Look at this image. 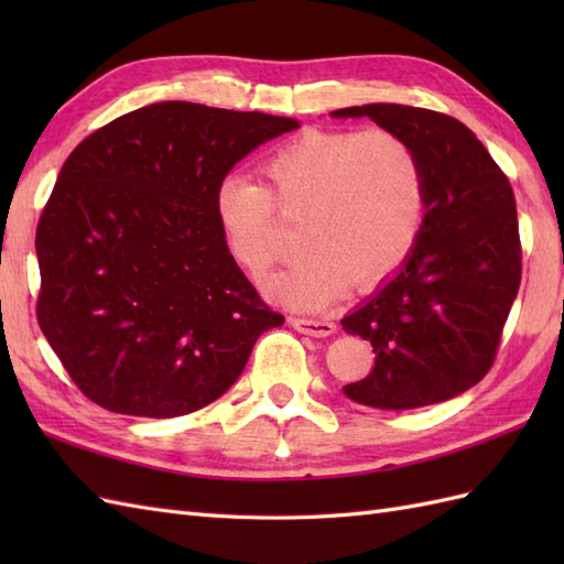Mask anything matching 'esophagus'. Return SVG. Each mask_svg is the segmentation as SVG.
I'll return each mask as SVG.
<instances>
[{"instance_id":"1","label":"esophagus","mask_w":564,"mask_h":564,"mask_svg":"<svg viewBox=\"0 0 564 564\" xmlns=\"http://www.w3.org/2000/svg\"><path fill=\"white\" fill-rule=\"evenodd\" d=\"M291 327L303 332V334H310V337H329V334L337 332V325L334 322H327V319H307V317H291Z\"/></svg>"}]
</instances>
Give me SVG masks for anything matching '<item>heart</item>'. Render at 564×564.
<instances>
[{
  "label": "heart",
  "mask_w": 564,
  "mask_h": 564,
  "mask_svg": "<svg viewBox=\"0 0 564 564\" xmlns=\"http://www.w3.org/2000/svg\"><path fill=\"white\" fill-rule=\"evenodd\" d=\"M269 186L225 174L213 194L230 257L261 275L279 257V213L303 218L305 249L269 291L295 310H319L398 271L422 232L426 182L414 148L392 130H307L263 162Z\"/></svg>",
  "instance_id": "heart-1"
}]
</instances>
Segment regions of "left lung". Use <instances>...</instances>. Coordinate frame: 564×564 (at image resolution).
Segmentation results:
<instances>
[{
    "label": "left lung",
    "instance_id": "obj_1",
    "mask_svg": "<svg viewBox=\"0 0 564 564\" xmlns=\"http://www.w3.org/2000/svg\"><path fill=\"white\" fill-rule=\"evenodd\" d=\"M370 118L419 154L426 215L412 254L388 283L341 319L373 346L370 373L346 398L378 410L436 404L492 368L521 283L517 198L480 140L455 118L402 104L339 109Z\"/></svg>",
    "mask_w": 564,
    "mask_h": 564
}]
</instances>
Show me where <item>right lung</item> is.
<instances>
[{
	"instance_id": "add662e5",
	"label": "right lung",
	"mask_w": 564,
	"mask_h": 564,
	"mask_svg": "<svg viewBox=\"0 0 564 564\" xmlns=\"http://www.w3.org/2000/svg\"><path fill=\"white\" fill-rule=\"evenodd\" d=\"M293 118L162 101L84 138L35 230V315L84 398L182 416L218 400L283 325L225 247L213 194Z\"/></svg>"
}]
</instances>
